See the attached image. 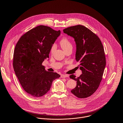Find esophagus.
<instances>
[{
  "label": "esophagus",
  "mask_w": 123,
  "mask_h": 123,
  "mask_svg": "<svg viewBox=\"0 0 123 123\" xmlns=\"http://www.w3.org/2000/svg\"><path fill=\"white\" fill-rule=\"evenodd\" d=\"M68 77V76L67 75H62L61 76V78H65V77Z\"/></svg>",
  "instance_id": "34e87169"
}]
</instances>
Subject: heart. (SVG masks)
<instances>
[{"mask_svg":"<svg viewBox=\"0 0 123 123\" xmlns=\"http://www.w3.org/2000/svg\"><path fill=\"white\" fill-rule=\"evenodd\" d=\"M60 45L64 51H65L70 48H72V45L69 39L66 37L63 38L60 41ZM56 49V46L53 45L51 49V53H53Z\"/></svg>","mask_w":123,"mask_h":123,"instance_id":"1","label":"heart"}]
</instances>
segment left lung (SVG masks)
Instances as JSON below:
<instances>
[{
  "instance_id": "8db88e82",
  "label": "left lung",
  "mask_w": 123,
  "mask_h": 123,
  "mask_svg": "<svg viewBox=\"0 0 123 123\" xmlns=\"http://www.w3.org/2000/svg\"><path fill=\"white\" fill-rule=\"evenodd\" d=\"M74 38L76 44V60L79 63L82 74L70 77L76 81L71 92L79 98L92 95L99 86L106 64L104 49L99 37L84 26L78 25L63 30Z\"/></svg>"
}]
</instances>
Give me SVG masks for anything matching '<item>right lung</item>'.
I'll return each mask as SVG.
<instances>
[{
    "instance_id": "1",
    "label": "right lung",
    "mask_w": 123,
    "mask_h": 123,
    "mask_svg": "<svg viewBox=\"0 0 123 123\" xmlns=\"http://www.w3.org/2000/svg\"><path fill=\"white\" fill-rule=\"evenodd\" d=\"M60 35L59 30L40 25L22 35L16 45L14 71L24 90L33 97L47 93L53 81L60 76L56 72L47 71L42 65L49 58L51 47Z\"/></svg>"
}]
</instances>
